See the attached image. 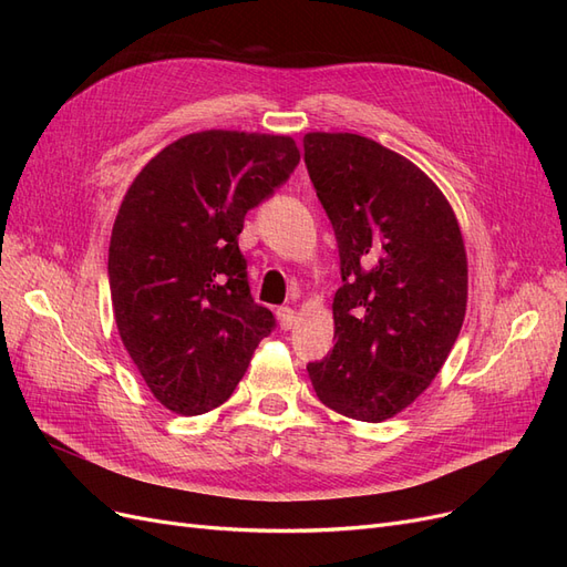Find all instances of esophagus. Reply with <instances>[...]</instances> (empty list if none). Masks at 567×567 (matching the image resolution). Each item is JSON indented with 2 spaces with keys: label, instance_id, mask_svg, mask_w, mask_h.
Here are the masks:
<instances>
[{
  "label": "esophagus",
  "instance_id": "obj_1",
  "mask_svg": "<svg viewBox=\"0 0 567 567\" xmlns=\"http://www.w3.org/2000/svg\"><path fill=\"white\" fill-rule=\"evenodd\" d=\"M277 319H279V326L284 331H288V329H293V323H296V312L290 310V307H279L277 310Z\"/></svg>",
  "mask_w": 567,
  "mask_h": 567
}]
</instances>
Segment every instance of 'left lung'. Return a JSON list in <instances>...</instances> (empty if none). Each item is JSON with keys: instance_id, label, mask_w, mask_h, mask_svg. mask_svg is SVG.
<instances>
[{"instance_id": "obj_1", "label": "left lung", "mask_w": 567, "mask_h": 567, "mask_svg": "<svg viewBox=\"0 0 567 567\" xmlns=\"http://www.w3.org/2000/svg\"><path fill=\"white\" fill-rule=\"evenodd\" d=\"M302 146L342 274L336 346L307 373L326 406L381 423L433 383L458 338L463 236L437 184L400 153L352 132H310Z\"/></svg>"}]
</instances>
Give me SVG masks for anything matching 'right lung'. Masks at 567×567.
Masks as SVG:
<instances>
[{"instance_id": "1", "label": "right lung", "mask_w": 567, "mask_h": 567, "mask_svg": "<svg viewBox=\"0 0 567 567\" xmlns=\"http://www.w3.org/2000/svg\"><path fill=\"white\" fill-rule=\"evenodd\" d=\"M298 163L284 134L194 132L153 156L120 203L109 248L117 333L175 414L225 404L274 329L250 296L238 234Z\"/></svg>"}]
</instances>
